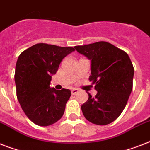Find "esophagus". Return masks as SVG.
<instances>
[{
  "label": "esophagus",
  "instance_id": "1",
  "mask_svg": "<svg viewBox=\"0 0 150 150\" xmlns=\"http://www.w3.org/2000/svg\"><path fill=\"white\" fill-rule=\"evenodd\" d=\"M79 92V90L78 89H71V94H72V95H75V94L78 93Z\"/></svg>",
  "mask_w": 150,
  "mask_h": 150
}]
</instances>
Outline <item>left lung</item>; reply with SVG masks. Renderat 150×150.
<instances>
[{
	"label": "left lung",
	"instance_id": "1",
	"mask_svg": "<svg viewBox=\"0 0 150 150\" xmlns=\"http://www.w3.org/2000/svg\"><path fill=\"white\" fill-rule=\"evenodd\" d=\"M75 48L91 61L89 79L97 91L95 97L88 93L81 107L83 115L95 125L111 123L122 113L132 90V63L127 53L104 41Z\"/></svg>",
	"mask_w": 150,
	"mask_h": 150
}]
</instances>
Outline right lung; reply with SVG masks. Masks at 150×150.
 I'll return each instance as SVG.
<instances>
[{
  "mask_svg": "<svg viewBox=\"0 0 150 150\" xmlns=\"http://www.w3.org/2000/svg\"><path fill=\"white\" fill-rule=\"evenodd\" d=\"M75 51L37 43L20 54L15 66V82L17 98L29 120L40 126H49L62 117L71 93L69 89L50 88L51 78L61 61Z\"/></svg>",
  "mask_w": 150,
  "mask_h": 150,
  "instance_id": "add662e5",
  "label": "right lung"
}]
</instances>
